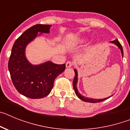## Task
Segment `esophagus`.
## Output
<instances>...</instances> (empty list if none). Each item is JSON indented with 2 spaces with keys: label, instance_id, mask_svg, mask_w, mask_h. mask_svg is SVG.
<instances>
[{
  "label": "esophagus",
  "instance_id": "1",
  "mask_svg": "<svg viewBox=\"0 0 130 130\" xmlns=\"http://www.w3.org/2000/svg\"><path fill=\"white\" fill-rule=\"evenodd\" d=\"M72 65H73V63L71 61H68L66 63V68H71L72 66Z\"/></svg>",
  "mask_w": 130,
  "mask_h": 130
}]
</instances>
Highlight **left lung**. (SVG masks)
<instances>
[{
	"mask_svg": "<svg viewBox=\"0 0 130 130\" xmlns=\"http://www.w3.org/2000/svg\"><path fill=\"white\" fill-rule=\"evenodd\" d=\"M111 43H114L117 46H118V47L120 49V51H121L122 53V56L123 57V55H124V53H123V49H122V47L121 44L120 43V42H119V40L116 39L114 41H111ZM74 72H75V77H74V79H73V89H74V91H75V94H76L77 96L79 98V99L81 100L84 101V102H90V103H98V102H103V101L105 100L108 99V98H109L111 96L109 97H107L106 98H104V99H93V98H87V97H85V96H82V95L78 91L77 88V80H78V78H77V70L75 69L74 70Z\"/></svg>",
	"mask_w": 130,
	"mask_h": 130,
	"instance_id": "obj_1",
	"label": "left lung"
}]
</instances>
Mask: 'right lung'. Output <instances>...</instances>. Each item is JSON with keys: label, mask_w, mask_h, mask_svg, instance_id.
Returning <instances> with one entry per match:
<instances>
[{"label": "right lung", "mask_w": 130, "mask_h": 130, "mask_svg": "<svg viewBox=\"0 0 130 130\" xmlns=\"http://www.w3.org/2000/svg\"><path fill=\"white\" fill-rule=\"evenodd\" d=\"M51 25H36L25 31L15 42L10 59L8 70L13 85L23 96L39 99L47 96L53 87L54 81L66 68V64L47 61L33 65L26 59L25 48L38 36L49 33ZM39 34V35H40Z\"/></svg>", "instance_id": "obj_1"}]
</instances>
